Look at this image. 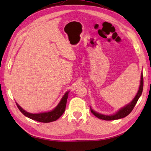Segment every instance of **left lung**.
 Masks as SVG:
<instances>
[{
	"mask_svg": "<svg viewBox=\"0 0 151 151\" xmlns=\"http://www.w3.org/2000/svg\"><path fill=\"white\" fill-rule=\"evenodd\" d=\"M143 74L142 73V75H141V81H140V86L138 89V91H137L136 95L135 97L132 100V101L130 102L129 104L125 106L124 107L120 109L119 110L117 111L116 113L110 115H103L101 114L97 113V112L93 110L90 108L91 113L93 114L95 116L98 117L99 119H101L102 120H106V121H111V120H116V119H119L125 117L127 116L131 111H132L134 106H135L136 104L137 103V101H138L139 98L140 96L142 95V91H143Z\"/></svg>",
	"mask_w": 151,
	"mask_h": 151,
	"instance_id": "left-lung-1",
	"label": "left lung"
}]
</instances>
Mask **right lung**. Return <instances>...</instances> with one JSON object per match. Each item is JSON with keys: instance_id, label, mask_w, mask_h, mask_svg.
Returning <instances> with one entry per match:
<instances>
[{"instance_id": "add662e5", "label": "right lung", "mask_w": 151, "mask_h": 151, "mask_svg": "<svg viewBox=\"0 0 151 151\" xmlns=\"http://www.w3.org/2000/svg\"><path fill=\"white\" fill-rule=\"evenodd\" d=\"M69 91H67L65 95L63 96L62 99H61L59 104L57 105V106L52 110V111L48 112H43V113L40 114H31L28 113L24 110H23L20 106L17 103H16L19 110L21 111L22 114H23L25 116L33 119L34 121H37L41 123H50L54 121H56L58 119H59L62 114L64 113L66 107V103L68 94Z\"/></svg>"}]
</instances>
